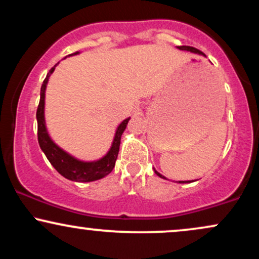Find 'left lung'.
Returning <instances> with one entry per match:
<instances>
[{"mask_svg": "<svg viewBox=\"0 0 259 259\" xmlns=\"http://www.w3.org/2000/svg\"><path fill=\"white\" fill-rule=\"evenodd\" d=\"M178 49H179V50H185V51H190V52H195V53H198V55H203V56H204V53H203V52H201L200 50L195 49V47H191V46H178ZM154 173H156L157 175H158V177L163 178V179H165V178L163 177V175H160V174L158 173V171L154 170ZM179 183L184 184V183H190V181H179Z\"/></svg>", "mask_w": 259, "mask_h": 259, "instance_id": "8db88e82", "label": "left lung"}]
</instances>
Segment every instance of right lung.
Segmentation results:
<instances>
[{
    "instance_id": "add662e5",
    "label": "right lung",
    "mask_w": 259,
    "mask_h": 259,
    "mask_svg": "<svg viewBox=\"0 0 259 259\" xmlns=\"http://www.w3.org/2000/svg\"><path fill=\"white\" fill-rule=\"evenodd\" d=\"M79 52L73 53V55H78ZM58 64V63H57ZM56 64V65H57ZM56 65L50 69L47 73V76L45 78L42 86H41L40 92V102L36 111V119H37V140L38 145H40L41 150L46 154L47 159L53 165V168L58 171L59 174L63 175L65 179H69L73 181H78V183H89V181H95L102 179L103 177L108 175L113 170L115 165V160H117L118 152H119L120 146V138L123 135L124 130H125L127 121L130 118L123 120L120 125L118 126L117 132H115L114 140L111 150L105 157L99 160H94V162H82L74 158L69 153L58 147L55 142L50 138L49 133H47L46 124H45V90H46L47 81H49L50 75L55 70Z\"/></svg>"
}]
</instances>
